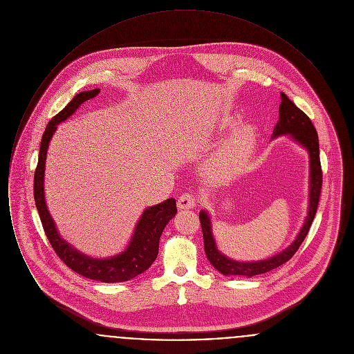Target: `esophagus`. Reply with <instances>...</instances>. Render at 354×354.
Here are the masks:
<instances>
[{
	"label": "esophagus",
	"instance_id": "esophagus-1",
	"mask_svg": "<svg viewBox=\"0 0 354 354\" xmlns=\"http://www.w3.org/2000/svg\"><path fill=\"white\" fill-rule=\"evenodd\" d=\"M196 205V198L194 194H183L180 195V198L178 199V207L179 209H189L194 208Z\"/></svg>",
	"mask_w": 354,
	"mask_h": 354
}]
</instances>
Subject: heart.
Listing matches in <instances>:
<instances>
[{"label":"heart","mask_w":354,"mask_h":354,"mask_svg":"<svg viewBox=\"0 0 354 354\" xmlns=\"http://www.w3.org/2000/svg\"><path fill=\"white\" fill-rule=\"evenodd\" d=\"M230 126H235L231 123ZM256 145V133L251 126L234 131L205 163V174L215 180H225L247 166Z\"/></svg>","instance_id":"heart-1"}]
</instances>
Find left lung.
I'll return each mask as SVG.
<instances>
[{
  "label": "left lung",
  "instance_id": "8db88e82",
  "mask_svg": "<svg viewBox=\"0 0 354 354\" xmlns=\"http://www.w3.org/2000/svg\"><path fill=\"white\" fill-rule=\"evenodd\" d=\"M280 118L277 124L274 126L272 138H276L279 135H290L292 139H295L299 145H301L304 149L309 153V211L308 216L305 219L303 228L300 230L296 240L286 248L283 252L274 254L267 260L261 261H251V263H243L235 261L227 257L225 254L220 252L216 247L215 239L212 235V227L211 219L205 211L199 214L201 224H202L203 239H204V251L209 260V263L219 270L220 273L225 276H245L252 277L256 274H261L266 272L274 270L280 266H283L292 256L297 252L299 247L308 235V231L312 225V221L315 219L319 201H320L321 185H322V169L320 163V146H319V136L317 131L312 123L309 117L301 111L293 102L286 97L284 93H281V103L279 109Z\"/></svg>",
  "mask_w": 354,
  "mask_h": 354
}]
</instances>
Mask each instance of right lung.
Segmentation results:
<instances>
[{
    "mask_svg": "<svg viewBox=\"0 0 354 354\" xmlns=\"http://www.w3.org/2000/svg\"><path fill=\"white\" fill-rule=\"evenodd\" d=\"M100 91V88H94L77 94L73 101L68 102V106L48 123L46 130L42 135L38 163L34 174V201L44 231L50 241L53 250L70 270L80 273L84 277L102 283H120L134 279L135 276L151 267L159 251L160 235L169 220L178 212L175 199L171 198L145 209L135 227L134 235L130 240V244L123 252L109 259H94L77 251L59 236L48 211L44 192L46 153L57 126L73 115L84 101L98 95Z\"/></svg>",
    "mask_w": 354,
    "mask_h": 354,
    "instance_id": "obj_1",
    "label": "right lung"
}]
</instances>
